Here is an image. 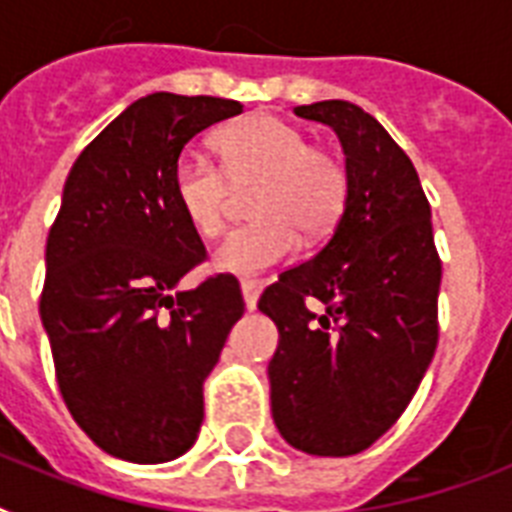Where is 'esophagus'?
<instances>
[{
  "instance_id": "1",
  "label": "esophagus",
  "mask_w": 512,
  "mask_h": 512,
  "mask_svg": "<svg viewBox=\"0 0 512 512\" xmlns=\"http://www.w3.org/2000/svg\"><path fill=\"white\" fill-rule=\"evenodd\" d=\"M260 292H263V281H257V279L241 281V295H244V305H247V311H255Z\"/></svg>"
}]
</instances>
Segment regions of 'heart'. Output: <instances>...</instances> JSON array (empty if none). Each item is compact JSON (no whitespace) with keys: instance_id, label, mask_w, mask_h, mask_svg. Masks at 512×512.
<instances>
[{"instance_id":"b5f03b06","label":"heart","mask_w":512,"mask_h":512,"mask_svg":"<svg viewBox=\"0 0 512 512\" xmlns=\"http://www.w3.org/2000/svg\"><path fill=\"white\" fill-rule=\"evenodd\" d=\"M220 164L201 151H183L172 167V193L201 236L223 231L231 185L257 183L249 215L215 249V268L252 276L295 255L300 236L324 239L345 212L348 170L340 156L311 146L300 127L273 114L249 116L217 135Z\"/></svg>"}]
</instances>
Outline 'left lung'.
<instances>
[{
	"mask_svg": "<svg viewBox=\"0 0 512 512\" xmlns=\"http://www.w3.org/2000/svg\"><path fill=\"white\" fill-rule=\"evenodd\" d=\"M345 151L348 201L327 244L279 273L257 308L279 327L273 422L300 452L348 457L404 414L438 345L441 257L404 148L348 100L297 106ZM325 305L313 314L307 303Z\"/></svg>",
	"mask_w": 512,
	"mask_h": 512,
	"instance_id": "left-lung-1",
	"label": "left lung"
}]
</instances>
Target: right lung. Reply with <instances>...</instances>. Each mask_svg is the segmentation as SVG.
Returning <instances> with one entry per match:
<instances>
[{"instance_id": "1", "label": "right lung", "mask_w": 512, "mask_h": 512, "mask_svg": "<svg viewBox=\"0 0 512 512\" xmlns=\"http://www.w3.org/2000/svg\"><path fill=\"white\" fill-rule=\"evenodd\" d=\"M236 114V100L154 92L68 172L39 313L68 412L119 460L156 465L191 449L204 380L244 313L231 273L175 292L207 249L177 207L172 167L193 135Z\"/></svg>"}]
</instances>
